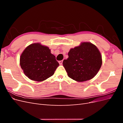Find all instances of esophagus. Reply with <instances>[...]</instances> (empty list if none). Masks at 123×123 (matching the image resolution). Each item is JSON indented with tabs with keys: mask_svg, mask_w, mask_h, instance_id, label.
Returning a JSON list of instances; mask_svg holds the SVG:
<instances>
[{
	"mask_svg": "<svg viewBox=\"0 0 123 123\" xmlns=\"http://www.w3.org/2000/svg\"><path fill=\"white\" fill-rule=\"evenodd\" d=\"M62 62H63V61H60L58 62L59 65H62Z\"/></svg>",
	"mask_w": 123,
	"mask_h": 123,
	"instance_id": "esophagus-1",
	"label": "esophagus"
}]
</instances>
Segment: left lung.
Masks as SVG:
<instances>
[{
  "label": "left lung",
  "mask_w": 123,
  "mask_h": 123,
  "mask_svg": "<svg viewBox=\"0 0 123 123\" xmlns=\"http://www.w3.org/2000/svg\"><path fill=\"white\" fill-rule=\"evenodd\" d=\"M69 57L62 62L68 76L77 81L90 80L98 72L102 64V55L94 44L81 43L71 49Z\"/></svg>",
  "instance_id": "left-lung-1"
}]
</instances>
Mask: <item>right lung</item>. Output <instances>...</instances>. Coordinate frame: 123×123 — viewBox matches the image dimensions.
Segmentation results:
<instances>
[{"mask_svg":"<svg viewBox=\"0 0 123 123\" xmlns=\"http://www.w3.org/2000/svg\"><path fill=\"white\" fill-rule=\"evenodd\" d=\"M20 65L29 79L42 81L52 76L59 65L49 48L34 43L28 46L22 53Z\"/></svg>","mask_w":123,"mask_h":123,"instance_id":"right-lung-1","label":"right lung"}]
</instances>
